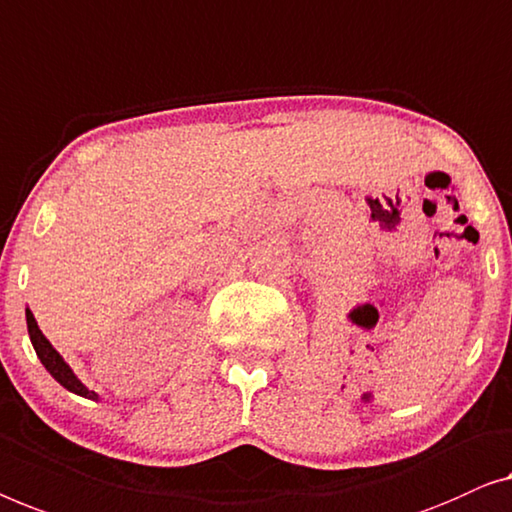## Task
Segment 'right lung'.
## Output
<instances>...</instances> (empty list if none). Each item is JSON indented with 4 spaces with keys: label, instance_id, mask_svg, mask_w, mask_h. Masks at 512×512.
I'll return each mask as SVG.
<instances>
[{
    "label": "right lung",
    "instance_id": "add662e5",
    "mask_svg": "<svg viewBox=\"0 0 512 512\" xmlns=\"http://www.w3.org/2000/svg\"><path fill=\"white\" fill-rule=\"evenodd\" d=\"M25 318H27V334H30V341L34 345V350H37V357L41 359V364L46 366V371L50 373V376H53L57 383L64 387V390L74 392V394H78V397L99 401V394L92 392L90 387H85L81 380H78L76 373L71 371V366L64 362V357L53 348V343L43 336V331L39 329L30 308H25Z\"/></svg>",
    "mask_w": 512,
    "mask_h": 512
}]
</instances>
